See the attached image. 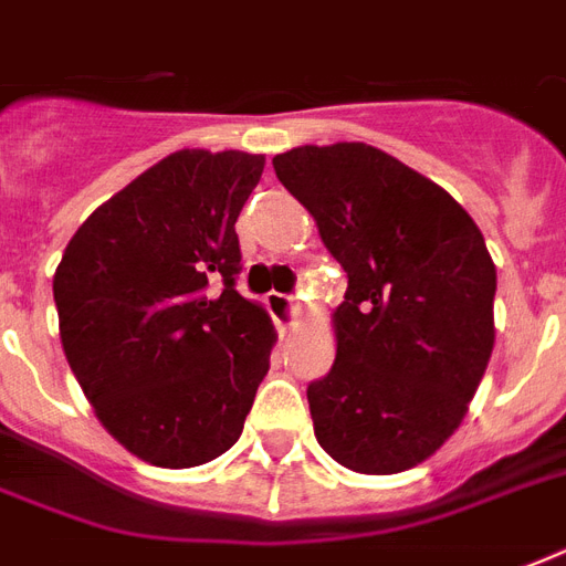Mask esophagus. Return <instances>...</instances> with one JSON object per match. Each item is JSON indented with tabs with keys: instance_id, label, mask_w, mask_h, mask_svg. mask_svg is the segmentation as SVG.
<instances>
[{
	"instance_id": "esophagus-1",
	"label": "esophagus",
	"mask_w": 566,
	"mask_h": 566,
	"mask_svg": "<svg viewBox=\"0 0 566 566\" xmlns=\"http://www.w3.org/2000/svg\"><path fill=\"white\" fill-rule=\"evenodd\" d=\"M264 305L282 328H291L293 323H296V317H300V308H296V302H293V296H287V293L270 291L266 293Z\"/></svg>"
}]
</instances>
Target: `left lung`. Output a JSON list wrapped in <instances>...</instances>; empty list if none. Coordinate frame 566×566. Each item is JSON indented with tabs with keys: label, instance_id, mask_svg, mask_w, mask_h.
Instances as JSON below:
<instances>
[{
	"label": "left lung",
	"instance_id": "obj_1",
	"mask_svg": "<svg viewBox=\"0 0 566 566\" xmlns=\"http://www.w3.org/2000/svg\"><path fill=\"white\" fill-rule=\"evenodd\" d=\"M273 167L349 279L335 364L308 385L319 447L355 473L411 470L461 426L491 361L496 266L482 231L376 146H296Z\"/></svg>",
	"mask_w": 566,
	"mask_h": 566
}]
</instances>
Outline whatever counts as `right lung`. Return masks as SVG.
<instances>
[{
	"mask_svg": "<svg viewBox=\"0 0 566 566\" xmlns=\"http://www.w3.org/2000/svg\"><path fill=\"white\" fill-rule=\"evenodd\" d=\"M264 155L181 149L99 205L52 279L61 344L132 455L185 470L238 443L273 323L234 291V222Z\"/></svg>",
	"mask_w": 566,
	"mask_h": 566,
	"instance_id": "obj_1",
	"label": "right lung"
}]
</instances>
